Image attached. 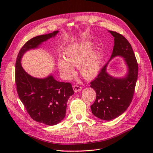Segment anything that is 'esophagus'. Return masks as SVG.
Masks as SVG:
<instances>
[{"label": "esophagus", "instance_id": "1", "mask_svg": "<svg viewBox=\"0 0 153 153\" xmlns=\"http://www.w3.org/2000/svg\"><path fill=\"white\" fill-rule=\"evenodd\" d=\"M73 90L75 92H78L82 90V87L79 85H74L73 86Z\"/></svg>", "mask_w": 153, "mask_h": 153}]
</instances>
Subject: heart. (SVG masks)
Wrapping results in <instances>:
<instances>
[{
    "instance_id": "obj_1",
    "label": "heart",
    "mask_w": 153,
    "mask_h": 153,
    "mask_svg": "<svg viewBox=\"0 0 153 153\" xmlns=\"http://www.w3.org/2000/svg\"><path fill=\"white\" fill-rule=\"evenodd\" d=\"M92 44L84 42L72 44L64 52V59L60 58L58 68L61 73L68 77L73 70L72 66H77L79 72L85 78H91L98 73L102 58L97 50H90Z\"/></svg>"
}]
</instances>
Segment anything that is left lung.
<instances>
[{
    "mask_svg": "<svg viewBox=\"0 0 153 153\" xmlns=\"http://www.w3.org/2000/svg\"><path fill=\"white\" fill-rule=\"evenodd\" d=\"M108 31L114 38L113 51L108 62L90 85L96 92L95 101L91 106L92 113L106 121L121 115L129 107L138 73V65L130 43L117 32ZM117 56L124 58L127 67L126 75L122 78L113 76L106 70L109 62Z\"/></svg>",
    "mask_w": 153,
    "mask_h": 153,
    "instance_id": "8db88e82",
    "label": "left lung"
}]
</instances>
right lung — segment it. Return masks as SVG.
Returning a JSON list of instances; mask_svg holds the SVG:
<instances>
[{
    "label": "right lung",
    "mask_w": 153,
    "mask_h": 153,
    "mask_svg": "<svg viewBox=\"0 0 153 153\" xmlns=\"http://www.w3.org/2000/svg\"><path fill=\"white\" fill-rule=\"evenodd\" d=\"M58 33L55 31L30 39L19 51L15 64V82L21 102L32 119L50 126L59 123L65 117L67 102L74 94L72 85L56 81L51 74L45 78L31 76L24 70L21 61L27 51L39 48Z\"/></svg>",
    "instance_id": "1"
}]
</instances>
